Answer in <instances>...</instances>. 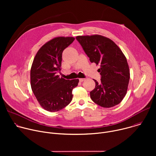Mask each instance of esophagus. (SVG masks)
Returning <instances> with one entry per match:
<instances>
[{"label": "esophagus", "mask_w": 156, "mask_h": 156, "mask_svg": "<svg viewBox=\"0 0 156 156\" xmlns=\"http://www.w3.org/2000/svg\"><path fill=\"white\" fill-rule=\"evenodd\" d=\"M84 80H85V78H80V79H79L80 82H83V81H84Z\"/></svg>", "instance_id": "1"}]
</instances>
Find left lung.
I'll return each instance as SVG.
<instances>
[{"label": "left lung", "instance_id": "8db88e82", "mask_svg": "<svg viewBox=\"0 0 156 156\" xmlns=\"http://www.w3.org/2000/svg\"><path fill=\"white\" fill-rule=\"evenodd\" d=\"M80 44L91 63L100 65L101 81L90 92L94 102L105 108L119 104L126 95L129 80L126 58L117 44L101 35L78 36Z\"/></svg>", "mask_w": 156, "mask_h": 156}]
</instances>
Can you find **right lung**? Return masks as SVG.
I'll return each instance as SVG.
<instances>
[{
  "label": "right lung",
  "mask_w": 156,
  "mask_h": 156,
  "mask_svg": "<svg viewBox=\"0 0 156 156\" xmlns=\"http://www.w3.org/2000/svg\"><path fill=\"white\" fill-rule=\"evenodd\" d=\"M73 37H58L43 45L37 52L31 69V86L40 105L49 112H57L72 100V90L78 79L65 80L57 75L61 69L62 52L73 42Z\"/></svg>",
  "instance_id": "obj_1"
}]
</instances>
